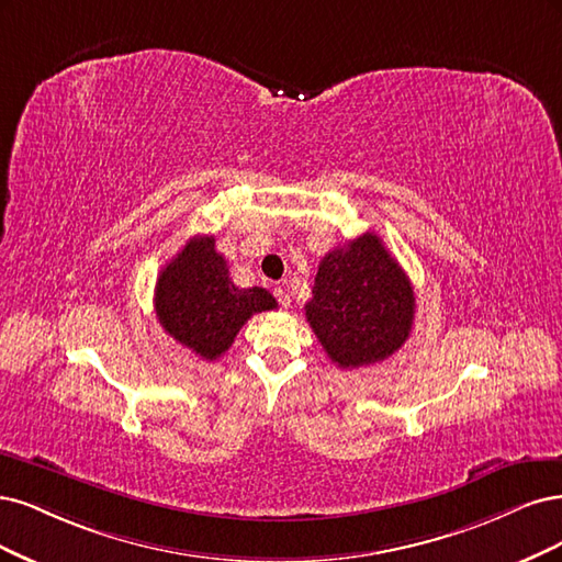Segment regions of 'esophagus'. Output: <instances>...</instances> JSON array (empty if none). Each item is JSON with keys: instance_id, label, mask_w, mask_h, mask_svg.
I'll return each instance as SVG.
<instances>
[{"instance_id": "1", "label": "esophagus", "mask_w": 562, "mask_h": 562, "mask_svg": "<svg viewBox=\"0 0 562 562\" xmlns=\"http://www.w3.org/2000/svg\"><path fill=\"white\" fill-rule=\"evenodd\" d=\"M273 294H276V299H278V303H280L282 307H289V305H292V294H289L284 286H276V289H273Z\"/></svg>"}]
</instances>
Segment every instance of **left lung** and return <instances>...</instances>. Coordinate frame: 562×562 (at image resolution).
<instances>
[{
	"label": "left lung",
	"instance_id": "left-lung-1",
	"mask_svg": "<svg viewBox=\"0 0 562 562\" xmlns=\"http://www.w3.org/2000/svg\"><path fill=\"white\" fill-rule=\"evenodd\" d=\"M411 280L375 233L331 249L319 261L313 299L305 303L324 352L340 369L383 361L411 336Z\"/></svg>",
	"mask_w": 562,
	"mask_h": 562
}]
</instances>
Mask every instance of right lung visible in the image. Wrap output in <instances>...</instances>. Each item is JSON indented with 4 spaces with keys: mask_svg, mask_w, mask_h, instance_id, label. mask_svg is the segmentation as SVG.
<instances>
[{
    "mask_svg": "<svg viewBox=\"0 0 562 562\" xmlns=\"http://www.w3.org/2000/svg\"><path fill=\"white\" fill-rule=\"evenodd\" d=\"M156 317L177 342L207 361L222 357L243 324L278 307L263 286H235L212 235H195L156 280Z\"/></svg>",
    "mask_w": 562,
    "mask_h": 562,
    "instance_id": "add662e5",
    "label": "right lung"
}]
</instances>
